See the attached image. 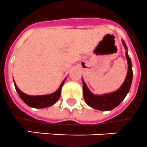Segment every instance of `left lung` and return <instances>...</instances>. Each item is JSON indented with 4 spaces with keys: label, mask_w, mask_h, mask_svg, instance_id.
I'll return each instance as SVG.
<instances>
[{
    "label": "left lung",
    "mask_w": 147,
    "mask_h": 147,
    "mask_svg": "<svg viewBox=\"0 0 147 147\" xmlns=\"http://www.w3.org/2000/svg\"><path fill=\"white\" fill-rule=\"evenodd\" d=\"M125 49L126 50L125 56L127 61V73L125 78V82L121 88L114 92L105 94L102 95H95L90 92V90L86 85L85 82L82 79L83 84V96L84 101L89 107L101 111L112 110L118 107L129 92L131 85L132 78H133V71H132V64L131 58L127 53V47L124 40H122Z\"/></svg>",
    "instance_id": "obj_1"
}]
</instances>
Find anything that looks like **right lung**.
I'll return each mask as SVG.
<instances>
[{
  "mask_svg": "<svg viewBox=\"0 0 147 147\" xmlns=\"http://www.w3.org/2000/svg\"><path fill=\"white\" fill-rule=\"evenodd\" d=\"M65 78L63 80V82H62V84H60L57 91H55L53 94H48V95H41V96H30L28 94H24L18 88L15 82L14 81L13 82L16 90L17 91L19 96H20V98L22 99L25 103H26L29 107H33V108L42 109L51 107L58 101L60 97V95H61L62 87L65 82Z\"/></svg>",
  "mask_w": 147,
  "mask_h": 147,
  "instance_id": "add662e5",
  "label": "right lung"
}]
</instances>
